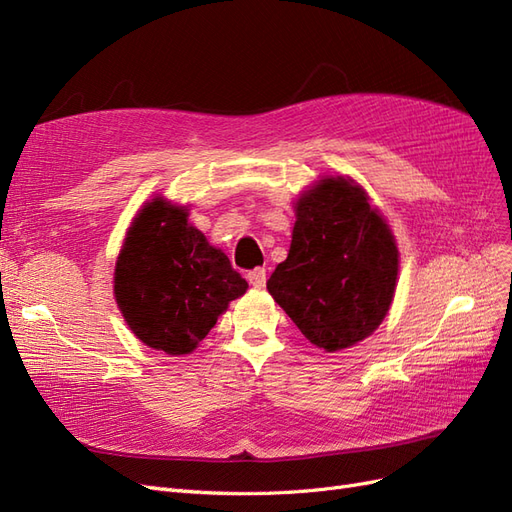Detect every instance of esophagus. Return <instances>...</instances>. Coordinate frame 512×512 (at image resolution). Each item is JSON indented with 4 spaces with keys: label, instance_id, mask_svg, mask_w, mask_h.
<instances>
[{
    "label": "esophagus",
    "instance_id": "1",
    "mask_svg": "<svg viewBox=\"0 0 512 512\" xmlns=\"http://www.w3.org/2000/svg\"><path fill=\"white\" fill-rule=\"evenodd\" d=\"M247 282H250L254 288H262L267 284V271L262 267L252 269L250 273H247Z\"/></svg>",
    "mask_w": 512,
    "mask_h": 512
}]
</instances>
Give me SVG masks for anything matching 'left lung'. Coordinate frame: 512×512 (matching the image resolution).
<instances>
[{"label":"left lung","mask_w":512,"mask_h":512,"mask_svg":"<svg viewBox=\"0 0 512 512\" xmlns=\"http://www.w3.org/2000/svg\"><path fill=\"white\" fill-rule=\"evenodd\" d=\"M397 265L395 239L367 194L331 177L299 198L288 258L267 288L309 342L335 352L378 329Z\"/></svg>","instance_id":"8db88e82"}]
</instances>
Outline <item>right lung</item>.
Listing matches in <instances>:
<instances>
[{"mask_svg": "<svg viewBox=\"0 0 512 512\" xmlns=\"http://www.w3.org/2000/svg\"><path fill=\"white\" fill-rule=\"evenodd\" d=\"M247 282L188 224V209L153 198L136 215L115 267V299L143 344L188 354Z\"/></svg>", "mask_w": 512, "mask_h": 512, "instance_id": "1", "label": "right lung"}]
</instances>
